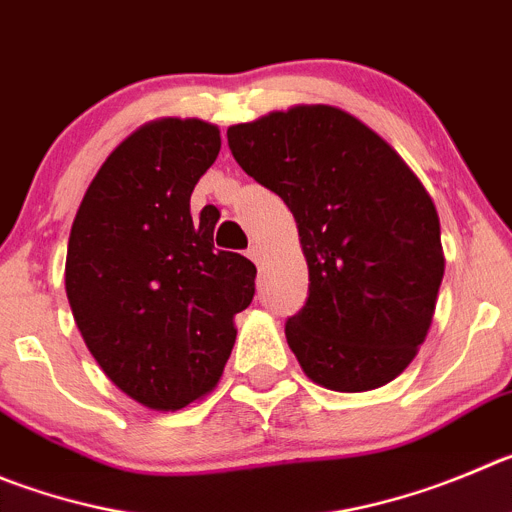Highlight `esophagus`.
<instances>
[{
    "mask_svg": "<svg viewBox=\"0 0 512 512\" xmlns=\"http://www.w3.org/2000/svg\"><path fill=\"white\" fill-rule=\"evenodd\" d=\"M247 257H250L255 265H260V262H262V247L257 245V242H255V245H250V250H247Z\"/></svg>",
    "mask_w": 512,
    "mask_h": 512,
    "instance_id": "34e87169",
    "label": "esophagus"
}]
</instances>
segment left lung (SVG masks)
Masks as SVG:
<instances>
[{
  "label": "left lung",
  "instance_id": "8db88e82",
  "mask_svg": "<svg viewBox=\"0 0 512 512\" xmlns=\"http://www.w3.org/2000/svg\"><path fill=\"white\" fill-rule=\"evenodd\" d=\"M237 164L298 222L308 300L285 323L305 376L371 391L412 364L444 275L432 197L394 148L333 105L227 128Z\"/></svg>",
  "mask_w": 512,
  "mask_h": 512
}]
</instances>
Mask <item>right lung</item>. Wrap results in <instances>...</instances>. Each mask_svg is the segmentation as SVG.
I'll return each mask as SVG.
<instances>
[{
	"label": "right lung",
	"mask_w": 512,
	"mask_h": 512,
	"mask_svg": "<svg viewBox=\"0 0 512 512\" xmlns=\"http://www.w3.org/2000/svg\"><path fill=\"white\" fill-rule=\"evenodd\" d=\"M219 128L159 118L116 146L70 229L65 290L105 376L138 404L176 412L217 386L257 267L214 250V212L191 191L214 164Z\"/></svg>",
	"instance_id": "add662e5"
}]
</instances>
